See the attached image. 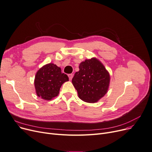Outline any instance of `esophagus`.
I'll use <instances>...</instances> for the list:
<instances>
[{
  "label": "esophagus",
  "instance_id": "1",
  "mask_svg": "<svg viewBox=\"0 0 152 152\" xmlns=\"http://www.w3.org/2000/svg\"><path fill=\"white\" fill-rule=\"evenodd\" d=\"M68 76L69 79L70 80L72 79V78H73V74H69Z\"/></svg>",
  "mask_w": 152,
  "mask_h": 152
}]
</instances>
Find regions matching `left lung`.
<instances>
[{
	"label": "left lung",
	"instance_id": "8db88e82",
	"mask_svg": "<svg viewBox=\"0 0 152 152\" xmlns=\"http://www.w3.org/2000/svg\"><path fill=\"white\" fill-rule=\"evenodd\" d=\"M72 83L79 98L87 103H96L107 92L110 75L104 66L96 58L86 59L79 65Z\"/></svg>",
	"mask_w": 152,
	"mask_h": 152
}]
</instances>
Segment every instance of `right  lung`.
<instances>
[{"instance_id": "1", "label": "right lung", "mask_w": 152, "mask_h": 152, "mask_svg": "<svg viewBox=\"0 0 152 152\" xmlns=\"http://www.w3.org/2000/svg\"><path fill=\"white\" fill-rule=\"evenodd\" d=\"M61 72V68L52 63L44 65L38 71L34 80L38 96L51 100L58 95L62 85L69 80L68 76Z\"/></svg>"}]
</instances>
